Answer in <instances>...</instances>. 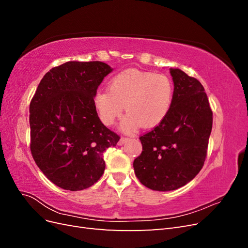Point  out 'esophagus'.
<instances>
[{
	"instance_id": "obj_1",
	"label": "esophagus",
	"mask_w": 248,
	"mask_h": 248,
	"mask_svg": "<svg viewBox=\"0 0 248 248\" xmlns=\"http://www.w3.org/2000/svg\"><path fill=\"white\" fill-rule=\"evenodd\" d=\"M128 140H129V138H124V137H122L121 139H120V140L118 141V145H120V146H121V145L125 144V142H126V141H128Z\"/></svg>"
}]
</instances>
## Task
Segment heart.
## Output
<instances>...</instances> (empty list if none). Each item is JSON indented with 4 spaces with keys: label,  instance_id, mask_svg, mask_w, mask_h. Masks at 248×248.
Returning <instances> with one entry per match:
<instances>
[{
    "label": "heart",
    "instance_id": "obj_1",
    "mask_svg": "<svg viewBox=\"0 0 248 248\" xmlns=\"http://www.w3.org/2000/svg\"><path fill=\"white\" fill-rule=\"evenodd\" d=\"M95 106L103 124H114L123 114L128 115L122 127L136 130L140 125L153 128L167 119L175 101L172 80L164 74L127 69L112 78L108 90L95 94Z\"/></svg>",
    "mask_w": 248,
    "mask_h": 248
}]
</instances>
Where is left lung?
Returning a JSON list of instances; mask_svg holds the SVG:
<instances>
[{"instance_id":"obj_1","label":"left lung","mask_w":248,"mask_h":248,"mask_svg":"<svg viewBox=\"0 0 248 248\" xmlns=\"http://www.w3.org/2000/svg\"><path fill=\"white\" fill-rule=\"evenodd\" d=\"M175 101L158 126L140 137L142 151L133 161L136 176L150 189L170 191L196 177L207 156L213 112L204 87L178 68H170Z\"/></svg>"}]
</instances>
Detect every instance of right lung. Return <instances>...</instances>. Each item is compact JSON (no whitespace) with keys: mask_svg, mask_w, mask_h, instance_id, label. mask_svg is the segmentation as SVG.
<instances>
[{"mask_svg":"<svg viewBox=\"0 0 248 248\" xmlns=\"http://www.w3.org/2000/svg\"><path fill=\"white\" fill-rule=\"evenodd\" d=\"M112 69L99 61L67 62L41 79L30 103V149L46 178L78 191L103 175V152L120 137L97 115L94 97Z\"/></svg>","mask_w":248,"mask_h":248,"instance_id":"right-lung-1","label":"right lung"}]
</instances>
